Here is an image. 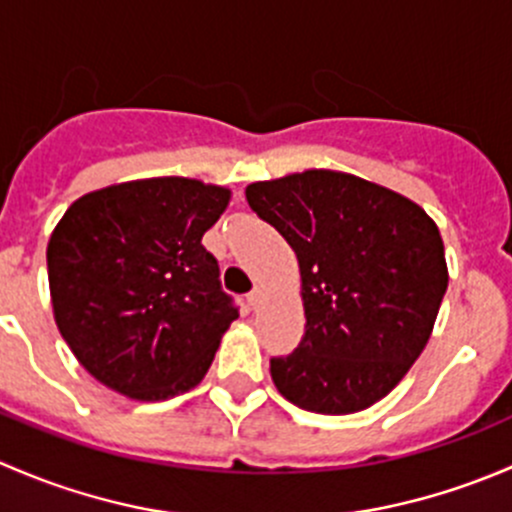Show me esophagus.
Wrapping results in <instances>:
<instances>
[{"instance_id": "esophagus-1", "label": "esophagus", "mask_w": 512, "mask_h": 512, "mask_svg": "<svg viewBox=\"0 0 512 512\" xmlns=\"http://www.w3.org/2000/svg\"><path fill=\"white\" fill-rule=\"evenodd\" d=\"M262 302H265V289H262L260 285H257L255 289H252L250 294H247V304H250L252 309H257V307H260Z\"/></svg>"}]
</instances>
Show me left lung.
<instances>
[{
  "mask_svg": "<svg viewBox=\"0 0 512 512\" xmlns=\"http://www.w3.org/2000/svg\"><path fill=\"white\" fill-rule=\"evenodd\" d=\"M299 262L304 337L270 359L277 391L304 411L356 414L421 356L448 287L438 225L401 193L312 168L245 188Z\"/></svg>",
  "mask_w": 512,
  "mask_h": 512,
  "instance_id": "8db88e82",
  "label": "left lung"
}]
</instances>
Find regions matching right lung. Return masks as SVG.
<instances>
[{
  "instance_id": "obj_1",
  "label": "right lung",
  "mask_w": 512,
  "mask_h": 512,
  "mask_svg": "<svg viewBox=\"0 0 512 512\" xmlns=\"http://www.w3.org/2000/svg\"><path fill=\"white\" fill-rule=\"evenodd\" d=\"M230 190L146 178L81 195L46 245L56 327L108 389L165 401L195 389L237 319L200 245Z\"/></svg>"
}]
</instances>
